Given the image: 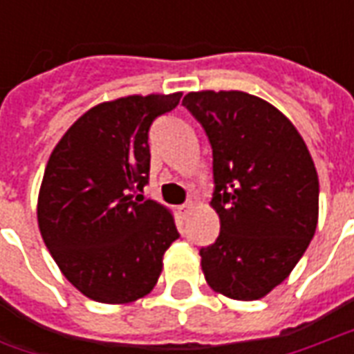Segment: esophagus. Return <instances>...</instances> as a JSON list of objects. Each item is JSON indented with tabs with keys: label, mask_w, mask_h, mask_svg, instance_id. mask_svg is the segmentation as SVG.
Segmentation results:
<instances>
[{
	"label": "esophagus",
	"mask_w": 354,
	"mask_h": 354,
	"mask_svg": "<svg viewBox=\"0 0 354 354\" xmlns=\"http://www.w3.org/2000/svg\"><path fill=\"white\" fill-rule=\"evenodd\" d=\"M192 208H193L192 203H184V205H182V207L178 208V210H180V214H182V216H184V218H185V216L189 214V210H192Z\"/></svg>",
	"instance_id": "esophagus-1"
}]
</instances>
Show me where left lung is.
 <instances>
[{"label": "left lung", "mask_w": 354, "mask_h": 354, "mask_svg": "<svg viewBox=\"0 0 354 354\" xmlns=\"http://www.w3.org/2000/svg\"><path fill=\"white\" fill-rule=\"evenodd\" d=\"M182 104L212 147L220 235L199 250L205 279L223 296L260 299L288 277L317 230L309 149L279 109L252 94L203 91Z\"/></svg>", "instance_id": "1"}]
</instances>
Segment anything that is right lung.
Returning <instances> with one entry per match:
<instances>
[{
    "label": "right lung",
    "instance_id": "right-lung-1",
    "mask_svg": "<svg viewBox=\"0 0 354 354\" xmlns=\"http://www.w3.org/2000/svg\"><path fill=\"white\" fill-rule=\"evenodd\" d=\"M182 93L127 96L88 109L68 129L43 174L37 222L53 258L81 294L129 304L153 288L178 237L172 216L144 199L149 129Z\"/></svg>",
    "mask_w": 354,
    "mask_h": 354
}]
</instances>
